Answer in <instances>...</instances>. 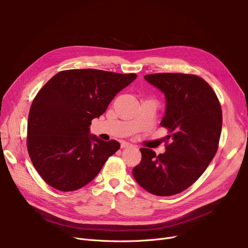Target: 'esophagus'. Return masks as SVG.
Returning a JSON list of instances; mask_svg holds the SVG:
<instances>
[{"instance_id":"obj_1","label":"esophagus","mask_w":248,"mask_h":248,"mask_svg":"<svg viewBox=\"0 0 248 248\" xmlns=\"http://www.w3.org/2000/svg\"><path fill=\"white\" fill-rule=\"evenodd\" d=\"M130 146H131V144H130V143H126V142H124V143H122V145H121L122 149H123V148H127V147H130Z\"/></svg>"}]
</instances>
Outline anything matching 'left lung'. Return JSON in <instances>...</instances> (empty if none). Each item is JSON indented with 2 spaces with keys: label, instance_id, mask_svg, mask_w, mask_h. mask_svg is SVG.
Returning <instances> with one entry per match:
<instances>
[{
  "label": "left lung",
  "instance_id": "8db88e82",
  "mask_svg": "<svg viewBox=\"0 0 248 248\" xmlns=\"http://www.w3.org/2000/svg\"><path fill=\"white\" fill-rule=\"evenodd\" d=\"M145 79L165 94L166 110L160 124L168 136L164 154L140 149L142 160L133 175L152 195L170 197L195 184L216 155L222 108L211 86L197 75L157 73Z\"/></svg>",
  "mask_w": 248,
  "mask_h": 248
}]
</instances>
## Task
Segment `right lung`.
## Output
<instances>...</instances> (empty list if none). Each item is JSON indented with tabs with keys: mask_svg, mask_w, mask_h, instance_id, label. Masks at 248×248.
Returning a JSON list of instances; mask_svg holds the SVG:
<instances>
[{
	"mask_svg": "<svg viewBox=\"0 0 248 248\" xmlns=\"http://www.w3.org/2000/svg\"><path fill=\"white\" fill-rule=\"evenodd\" d=\"M137 77L94 69L59 72L32 101L27 124L31 162L48 186L77 190L99 173L121 145L89 135L91 121Z\"/></svg>",
	"mask_w": 248,
	"mask_h": 248,
	"instance_id": "add662e5",
	"label": "right lung"
}]
</instances>
